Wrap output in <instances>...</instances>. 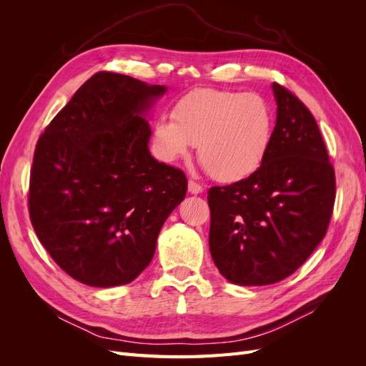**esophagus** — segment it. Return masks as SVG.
Instances as JSON below:
<instances>
[{
	"label": "esophagus",
	"instance_id": "esophagus-1",
	"mask_svg": "<svg viewBox=\"0 0 366 366\" xmlns=\"http://www.w3.org/2000/svg\"><path fill=\"white\" fill-rule=\"evenodd\" d=\"M187 189H189L191 194L198 195V194L203 192V186H200V184H198L197 182H194V180H189V183H187Z\"/></svg>",
	"mask_w": 366,
	"mask_h": 366
}]
</instances>
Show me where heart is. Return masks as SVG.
<instances>
[{"mask_svg": "<svg viewBox=\"0 0 366 366\" xmlns=\"http://www.w3.org/2000/svg\"><path fill=\"white\" fill-rule=\"evenodd\" d=\"M172 118L157 119L152 143L157 156L174 163L198 143V159L219 182H239L267 157L274 131L270 105L258 94L200 88L184 94Z\"/></svg>", "mask_w": 366, "mask_h": 366, "instance_id": "heart-1", "label": "heart"}]
</instances>
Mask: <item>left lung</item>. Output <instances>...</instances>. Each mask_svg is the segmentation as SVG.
<instances>
[{
	"instance_id": "left-lung-1",
	"label": "left lung",
	"mask_w": 366,
	"mask_h": 366,
	"mask_svg": "<svg viewBox=\"0 0 366 366\" xmlns=\"http://www.w3.org/2000/svg\"><path fill=\"white\" fill-rule=\"evenodd\" d=\"M276 125L257 172L209 191V249L219 273L237 285H269L307 261L327 234L336 180L308 108L273 84Z\"/></svg>"
}]
</instances>
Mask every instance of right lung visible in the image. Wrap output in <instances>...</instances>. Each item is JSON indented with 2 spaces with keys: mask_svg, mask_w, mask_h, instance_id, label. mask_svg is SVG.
<instances>
[{
  "mask_svg": "<svg viewBox=\"0 0 366 366\" xmlns=\"http://www.w3.org/2000/svg\"><path fill=\"white\" fill-rule=\"evenodd\" d=\"M166 90L131 76H92L39 137L30 171L33 229L71 278L124 285L148 267L183 171L151 156L148 113Z\"/></svg>",
  "mask_w": 366,
  "mask_h": 366,
  "instance_id": "1",
  "label": "right lung"
}]
</instances>
